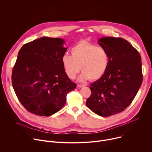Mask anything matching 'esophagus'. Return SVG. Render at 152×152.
<instances>
[{
	"mask_svg": "<svg viewBox=\"0 0 152 152\" xmlns=\"http://www.w3.org/2000/svg\"><path fill=\"white\" fill-rule=\"evenodd\" d=\"M85 85H81V84H77V87L78 88H82V87H83Z\"/></svg>",
	"mask_w": 152,
	"mask_h": 152,
	"instance_id": "34e87169",
	"label": "esophagus"
}]
</instances>
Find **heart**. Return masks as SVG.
Here are the masks:
<instances>
[{
	"label": "heart",
	"instance_id": "heart-1",
	"mask_svg": "<svg viewBox=\"0 0 152 152\" xmlns=\"http://www.w3.org/2000/svg\"><path fill=\"white\" fill-rule=\"evenodd\" d=\"M71 53L72 55L64 53L61 60L65 73L71 79L76 77L81 68L80 81L97 80L104 75L109 66L110 56L106 50L86 41L74 46Z\"/></svg>",
	"mask_w": 152,
	"mask_h": 152
}]
</instances>
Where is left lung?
Here are the masks:
<instances>
[{"label": "left lung", "instance_id": "1", "mask_svg": "<svg viewBox=\"0 0 152 152\" xmlns=\"http://www.w3.org/2000/svg\"><path fill=\"white\" fill-rule=\"evenodd\" d=\"M110 62L104 75L90 85L91 94L86 104L95 114L109 117L124 111L136 96L142 82L138 52L122 38H100Z\"/></svg>", "mask_w": 152, "mask_h": 152}]
</instances>
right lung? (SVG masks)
I'll list each match as a JSON object with an SVG mask.
<instances>
[{
    "label": "right lung",
    "mask_w": 152,
    "mask_h": 152,
    "mask_svg": "<svg viewBox=\"0 0 152 152\" xmlns=\"http://www.w3.org/2000/svg\"><path fill=\"white\" fill-rule=\"evenodd\" d=\"M62 38L43 37L20 49L12 69V85L20 102L30 113L48 117L59 111L76 84L66 75Z\"/></svg>",
    "instance_id": "add662e5"
}]
</instances>
